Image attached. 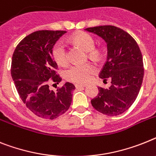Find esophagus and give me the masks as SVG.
Segmentation results:
<instances>
[{
    "label": "esophagus",
    "mask_w": 156,
    "mask_h": 156,
    "mask_svg": "<svg viewBox=\"0 0 156 156\" xmlns=\"http://www.w3.org/2000/svg\"><path fill=\"white\" fill-rule=\"evenodd\" d=\"M75 87H76V89L84 88V87H86V85H83V84H76V85H75Z\"/></svg>",
    "instance_id": "34e87169"
}]
</instances>
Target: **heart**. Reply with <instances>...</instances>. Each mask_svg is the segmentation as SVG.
<instances>
[{"instance_id":"obj_1","label":"heart","mask_w":156,"mask_h":156,"mask_svg":"<svg viewBox=\"0 0 156 156\" xmlns=\"http://www.w3.org/2000/svg\"><path fill=\"white\" fill-rule=\"evenodd\" d=\"M72 42L78 47L90 52V57L98 58L100 52L98 50H94L95 48V42L94 38L87 33H78L72 38ZM52 55L57 64L60 66H66L68 62L67 51L65 44L62 41L57 42L52 49ZM96 71V67L94 64H76L70 66L65 72V78L66 80L75 83H85L88 82L94 73Z\"/></svg>"}]
</instances>
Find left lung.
Here are the masks:
<instances>
[{
	"label": "left lung",
	"mask_w": 156,
	"mask_h": 156,
	"mask_svg": "<svg viewBox=\"0 0 156 156\" xmlns=\"http://www.w3.org/2000/svg\"><path fill=\"white\" fill-rule=\"evenodd\" d=\"M107 44V60L99 77L111 79L108 89L98 87V96L91 100L96 110L109 116L128 110L138 96L143 78L144 63L136 40L124 30L112 25L88 27Z\"/></svg>",
	"instance_id": "1"
}]
</instances>
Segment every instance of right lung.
Masks as SVG:
<instances>
[{"instance_id": "right-lung-1", "label": "right lung", "mask_w": 156, "mask_h": 156, "mask_svg": "<svg viewBox=\"0 0 156 156\" xmlns=\"http://www.w3.org/2000/svg\"><path fill=\"white\" fill-rule=\"evenodd\" d=\"M66 31L42 30L26 36L16 46L12 55L11 75L23 102L34 114L44 119L57 118L70 108L72 91L75 89L66 82L55 92L49 82H61L56 74L57 64L52 49Z\"/></svg>"}]
</instances>
